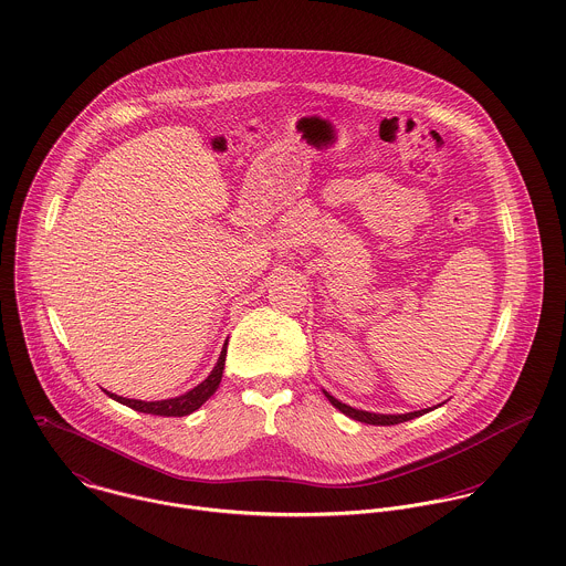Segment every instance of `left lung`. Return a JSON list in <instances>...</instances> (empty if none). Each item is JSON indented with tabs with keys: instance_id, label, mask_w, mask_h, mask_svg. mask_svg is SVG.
Instances as JSON below:
<instances>
[{
	"instance_id": "left-lung-1",
	"label": "left lung",
	"mask_w": 566,
	"mask_h": 566,
	"mask_svg": "<svg viewBox=\"0 0 566 566\" xmlns=\"http://www.w3.org/2000/svg\"><path fill=\"white\" fill-rule=\"evenodd\" d=\"M324 397L328 399V403L333 407H337L342 413H346L348 418L353 420H359V422H366V424H379V427H388V424H399L405 420H411V418H418L422 413H429L431 409L440 407V405H433V407H427V409H418V411H407V413H375V411H366V409H355L350 405L342 403L337 401L335 397H331L328 392H324Z\"/></svg>"
}]
</instances>
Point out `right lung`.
I'll return each instance as SVG.
<instances>
[{
	"label": "right lung",
	"mask_w": 566,
	"mask_h": 566,
	"mask_svg": "<svg viewBox=\"0 0 566 566\" xmlns=\"http://www.w3.org/2000/svg\"><path fill=\"white\" fill-rule=\"evenodd\" d=\"M224 361H227V344L222 346V353H220V359L218 364L213 366V370L209 373V377L198 384L196 388H191L189 392L180 395V397H174V399H163V401H139V399H126V397H117L113 392H106L113 401L117 403L126 405L135 411H144V413H153V416H187L191 411H196L202 403H207L213 392L220 388V381H222V373H224Z\"/></svg>",
	"instance_id": "right-lung-1"
}]
</instances>
